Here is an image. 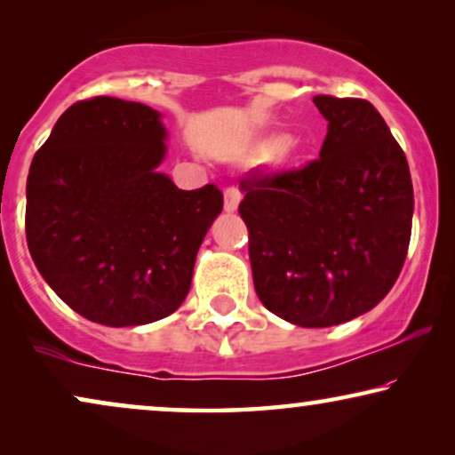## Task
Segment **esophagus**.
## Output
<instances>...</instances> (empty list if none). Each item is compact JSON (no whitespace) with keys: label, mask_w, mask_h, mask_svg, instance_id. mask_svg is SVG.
<instances>
[{"label":"esophagus","mask_w":455,"mask_h":455,"mask_svg":"<svg viewBox=\"0 0 455 455\" xmlns=\"http://www.w3.org/2000/svg\"><path fill=\"white\" fill-rule=\"evenodd\" d=\"M240 201H242L240 190L228 188L226 195H223V211H226V213H235V211H238Z\"/></svg>","instance_id":"1"}]
</instances>
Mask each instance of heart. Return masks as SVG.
<instances>
[{
  "instance_id": "1",
  "label": "heart",
  "mask_w": 455,
  "mask_h": 455,
  "mask_svg": "<svg viewBox=\"0 0 455 455\" xmlns=\"http://www.w3.org/2000/svg\"><path fill=\"white\" fill-rule=\"evenodd\" d=\"M246 155L252 161H269L271 165L279 167V170H291L300 164L304 157V148L296 139L290 136L269 132L259 136L257 140L251 142L246 148Z\"/></svg>"
}]
</instances>
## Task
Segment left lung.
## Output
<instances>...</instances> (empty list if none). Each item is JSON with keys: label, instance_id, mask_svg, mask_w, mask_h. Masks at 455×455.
<instances>
[{"label": "left lung", "instance_id": "1", "mask_svg": "<svg viewBox=\"0 0 455 455\" xmlns=\"http://www.w3.org/2000/svg\"><path fill=\"white\" fill-rule=\"evenodd\" d=\"M313 101L327 120L319 159L298 172H252L240 182V215L265 308L291 325L331 327L394 288L414 190L406 155L369 101Z\"/></svg>", "mask_w": 455, "mask_h": 455}]
</instances>
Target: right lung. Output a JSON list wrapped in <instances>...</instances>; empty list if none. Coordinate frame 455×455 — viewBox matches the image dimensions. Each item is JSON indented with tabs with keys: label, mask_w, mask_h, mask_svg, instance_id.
Masks as SVG:
<instances>
[{
	"label": "right lung",
	"mask_w": 455,
	"mask_h": 455,
	"mask_svg": "<svg viewBox=\"0 0 455 455\" xmlns=\"http://www.w3.org/2000/svg\"><path fill=\"white\" fill-rule=\"evenodd\" d=\"M161 117L116 97L78 101L30 164V257L68 307L108 327L147 325L178 310L223 209L213 184L180 190L159 172L167 155Z\"/></svg>",
	"instance_id": "right-lung-1"
}]
</instances>
